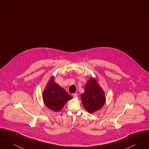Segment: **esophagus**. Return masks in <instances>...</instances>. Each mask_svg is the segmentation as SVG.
I'll list each match as a JSON object with an SVG mask.
<instances>
[{
  "mask_svg": "<svg viewBox=\"0 0 149 149\" xmlns=\"http://www.w3.org/2000/svg\"><path fill=\"white\" fill-rule=\"evenodd\" d=\"M72 96H73V97H77V96H78V95H77V93H74V94H72Z\"/></svg>",
  "mask_w": 149,
  "mask_h": 149,
  "instance_id": "34e87169",
  "label": "esophagus"
}]
</instances>
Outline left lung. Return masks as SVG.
<instances>
[{
	"mask_svg": "<svg viewBox=\"0 0 149 149\" xmlns=\"http://www.w3.org/2000/svg\"><path fill=\"white\" fill-rule=\"evenodd\" d=\"M81 99L84 108L90 113L98 111L104 105L105 93L97 79L91 77L85 86L84 92L81 94Z\"/></svg>",
	"mask_w": 149,
	"mask_h": 149,
	"instance_id": "left-lung-1",
	"label": "left lung"
}]
</instances>
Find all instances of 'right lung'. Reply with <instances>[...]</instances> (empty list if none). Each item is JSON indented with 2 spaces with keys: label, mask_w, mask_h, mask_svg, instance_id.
Listing matches in <instances>:
<instances>
[{
  "label": "right lung",
  "mask_w": 149,
  "mask_h": 149,
  "mask_svg": "<svg viewBox=\"0 0 149 149\" xmlns=\"http://www.w3.org/2000/svg\"><path fill=\"white\" fill-rule=\"evenodd\" d=\"M42 98L48 108L54 112H59L72 97L55 82L54 77H51L43 92Z\"/></svg>",
  "instance_id": "1"
}]
</instances>
